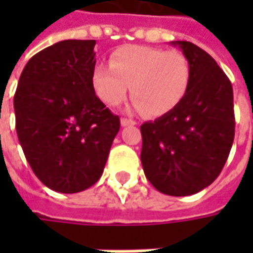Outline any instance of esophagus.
<instances>
[{"label":"esophagus","instance_id":"1","mask_svg":"<svg viewBox=\"0 0 253 253\" xmlns=\"http://www.w3.org/2000/svg\"><path fill=\"white\" fill-rule=\"evenodd\" d=\"M121 125L122 126H131V125H136V121L129 120V118H121Z\"/></svg>","mask_w":253,"mask_h":253}]
</instances>
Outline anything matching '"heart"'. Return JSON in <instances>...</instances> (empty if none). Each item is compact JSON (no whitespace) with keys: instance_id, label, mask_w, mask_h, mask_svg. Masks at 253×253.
Masks as SVG:
<instances>
[{"instance_id":"b5f03b06","label":"heart","mask_w":253,"mask_h":253,"mask_svg":"<svg viewBox=\"0 0 253 253\" xmlns=\"http://www.w3.org/2000/svg\"><path fill=\"white\" fill-rule=\"evenodd\" d=\"M191 69L180 52L149 46H122L110 56V66L92 70L95 94L110 107L120 105L131 88L133 107L149 117L173 111L189 91Z\"/></svg>"}]
</instances>
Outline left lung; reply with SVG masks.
<instances>
[{"label":"left lung","mask_w":253,"mask_h":253,"mask_svg":"<svg viewBox=\"0 0 253 253\" xmlns=\"http://www.w3.org/2000/svg\"><path fill=\"white\" fill-rule=\"evenodd\" d=\"M179 44L191 69L183 101L161 118L141 125V162L146 179L163 194L190 196L218 177L235 135L232 85L206 50Z\"/></svg>","instance_id":"left-lung-1"}]
</instances>
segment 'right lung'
Returning a JSON list of instances; mask_svg holds the SVG:
<instances>
[{
	"label": "right lung",
	"mask_w": 253,
	"mask_h": 253,
	"mask_svg": "<svg viewBox=\"0 0 253 253\" xmlns=\"http://www.w3.org/2000/svg\"><path fill=\"white\" fill-rule=\"evenodd\" d=\"M95 41H62L29 59L14 95L15 128L36 177L59 193H79L101 177L120 131L95 95Z\"/></svg>",
	"instance_id": "right-lung-1"
}]
</instances>
